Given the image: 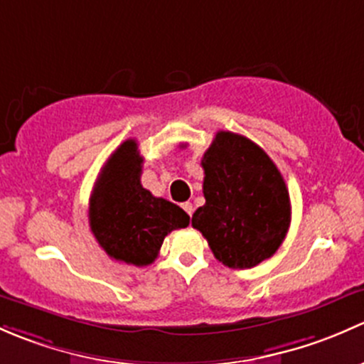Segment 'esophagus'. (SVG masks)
Segmentation results:
<instances>
[{
  "mask_svg": "<svg viewBox=\"0 0 364 364\" xmlns=\"http://www.w3.org/2000/svg\"><path fill=\"white\" fill-rule=\"evenodd\" d=\"M182 208L183 210H186V213H187V215H193V203H189V201H187V203H183L182 205Z\"/></svg>",
  "mask_w": 364,
  "mask_h": 364,
  "instance_id": "1",
  "label": "esophagus"
}]
</instances>
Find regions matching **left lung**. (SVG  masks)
<instances>
[{
    "label": "left lung",
    "mask_w": 364,
    "mask_h": 364,
    "mask_svg": "<svg viewBox=\"0 0 364 364\" xmlns=\"http://www.w3.org/2000/svg\"><path fill=\"white\" fill-rule=\"evenodd\" d=\"M205 205L193 228L230 268H252L286 238L291 201L284 177L268 154L242 134L219 131L201 159Z\"/></svg>",
    "instance_id": "8db88e82"
}]
</instances>
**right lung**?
I'll use <instances>...</instances> for the list:
<instances>
[{"label":"right lung","instance_id":"obj_1","mask_svg":"<svg viewBox=\"0 0 364 364\" xmlns=\"http://www.w3.org/2000/svg\"><path fill=\"white\" fill-rule=\"evenodd\" d=\"M141 163L136 141L126 140L105 163L89 200V226L101 249L134 266L154 263L164 237L189 226L178 205L141 186Z\"/></svg>","mask_w":364,"mask_h":364}]
</instances>
